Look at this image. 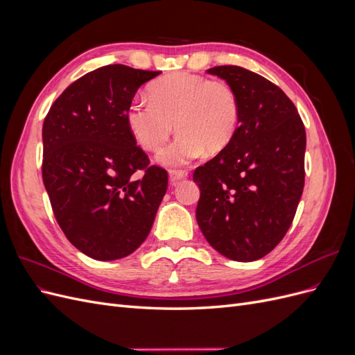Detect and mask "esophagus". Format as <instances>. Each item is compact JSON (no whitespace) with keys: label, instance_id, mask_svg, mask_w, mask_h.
Segmentation results:
<instances>
[{"label":"esophagus","instance_id":"1","mask_svg":"<svg viewBox=\"0 0 355 355\" xmlns=\"http://www.w3.org/2000/svg\"><path fill=\"white\" fill-rule=\"evenodd\" d=\"M187 176H188V171H185V170H170L168 171V180L171 185H176L179 180L185 179Z\"/></svg>","mask_w":355,"mask_h":355}]
</instances>
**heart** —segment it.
Instances as JSON below:
<instances>
[{"instance_id":"heart-1","label":"heart","mask_w":355,"mask_h":355,"mask_svg":"<svg viewBox=\"0 0 355 355\" xmlns=\"http://www.w3.org/2000/svg\"><path fill=\"white\" fill-rule=\"evenodd\" d=\"M149 97L136 96L128 102L125 123L136 142L148 151L158 149L176 127L175 141L157 154L164 167L187 166L206 149L210 154L220 153L239 128V96L225 81L188 72L171 73L151 85Z\"/></svg>"}]
</instances>
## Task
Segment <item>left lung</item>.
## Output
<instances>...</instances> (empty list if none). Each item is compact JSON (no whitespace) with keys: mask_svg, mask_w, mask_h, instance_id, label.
<instances>
[{"mask_svg":"<svg viewBox=\"0 0 355 355\" xmlns=\"http://www.w3.org/2000/svg\"><path fill=\"white\" fill-rule=\"evenodd\" d=\"M240 101L231 144L194 171L197 222L214 250L252 262L270 253L292 225L305 182L306 135L286 93L249 69L214 67Z\"/></svg>","mask_w":355,"mask_h":355,"instance_id":"1","label":"left lung"}]
</instances>
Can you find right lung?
Instances as JSON below:
<instances>
[{"label":"right lung","instance_id":"right-lung-1","mask_svg":"<svg viewBox=\"0 0 355 355\" xmlns=\"http://www.w3.org/2000/svg\"><path fill=\"white\" fill-rule=\"evenodd\" d=\"M159 73L94 69L59 96L42 125V180L53 213L67 239L96 261L132 254L167 191V171L149 166L125 123L137 89Z\"/></svg>","mask_w":355,"mask_h":355}]
</instances>
